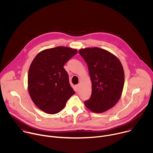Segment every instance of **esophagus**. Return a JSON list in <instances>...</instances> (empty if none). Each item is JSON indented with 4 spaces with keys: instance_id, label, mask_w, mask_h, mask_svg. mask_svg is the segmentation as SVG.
I'll list each match as a JSON object with an SVG mask.
<instances>
[{
    "instance_id": "obj_1",
    "label": "esophagus",
    "mask_w": 153,
    "mask_h": 153,
    "mask_svg": "<svg viewBox=\"0 0 153 153\" xmlns=\"http://www.w3.org/2000/svg\"><path fill=\"white\" fill-rule=\"evenodd\" d=\"M80 84H78V85H77L76 86V89H77V91H78L79 90V88H80Z\"/></svg>"
}]
</instances>
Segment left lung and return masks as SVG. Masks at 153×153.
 I'll return each instance as SVG.
<instances>
[{
	"label": "left lung",
	"instance_id": "obj_1",
	"mask_svg": "<svg viewBox=\"0 0 153 153\" xmlns=\"http://www.w3.org/2000/svg\"><path fill=\"white\" fill-rule=\"evenodd\" d=\"M79 53L88 65L92 83L91 97L84 104L93 113L105 112L121 97L125 82L122 65L115 55L100 48H82Z\"/></svg>",
	"mask_w": 153,
	"mask_h": 153
}]
</instances>
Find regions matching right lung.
Listing matches in <instances>:
<instances>
[{
    "label": "right lung",
    "instance_id": "1",
    "mask_svg": "<svg viewBox=\"0 0 153 153\" xmlns=\"http://www.w3.org/2000/svg\"><path fill=\"white\" fill-rule=\"evenodd\" d=\"M77 52L76 49L57 47L39 52L32 61L28 90L34 103L42 111L50 114L59 113L74 94L63 66Z\"/></svg>",
    "mask_w": 153,
    "mask_h": 153
}]
</instances>
